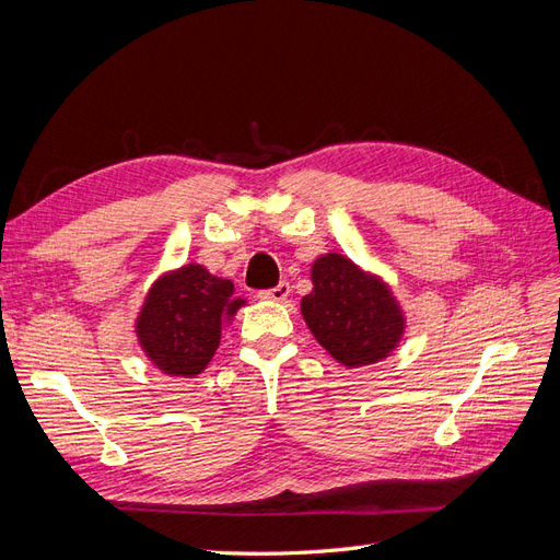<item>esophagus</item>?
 Returning a JSON list of instances; mask_svg holds the SVG:
<instances>
[{"mask_svg": "<svg viewBox=\"0 0 560 560\" xmlns=\"http://www.w3.org/2000/svg\"><path fill=\"white\" fill-rule=\"evenodd\" d=\"M261 296L268 299V301H287V296H290V284L280 282L278 287H273V290L261 292Z\"/></svg>", "mask_w": 560, "mask_h": 560, "instance_id": "1", "label": "esophagus"}]
</instances>
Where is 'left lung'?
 Wrapping results in <instances>:
<instances>
[{
	"instance_id": "left-lung-1",
	"label": "left lung",
	"mask_w": 560,
	"mask_h": 560,
	"mask_svg": "<svg viewBox=\"0 0 560 560\" xmlns=\"http://www.w3.org/2000/svg\"><path fill=\"white\" fill-rule=\"evenodd\" d=\"M313 292L301 299V315L315 341L348 369L376 364L399 346L406 317L381 276L369 273L338 252L313 261Z\"/></svg>"
}]
</instances>
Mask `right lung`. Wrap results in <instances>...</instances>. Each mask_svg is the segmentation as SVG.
<instances>
[{
    "label": "right lung",
    "instance_id": "1",
    "mask_svg": "<svg viewBox=\"0 0 560 560\" xmlns=\"http://www.w3.org/2000/svg\"><path fill=\"white\" fill-rule=\"evenodd\" d=\"M245 303L233 296L231 280L186 264L149 287L135 334L149 362L165 376L194 378L210 364L222 329Z\"/></svg>",
    "mask_w": 560,
    "mask_h": 560
}]
</instances>
